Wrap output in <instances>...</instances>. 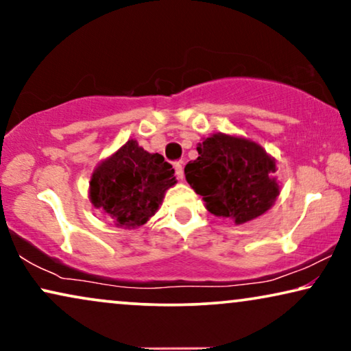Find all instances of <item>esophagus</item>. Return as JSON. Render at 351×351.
Instances as JSON below:
<instances>
[{
	"label": "esophagus",
	"mask_w": 351,
	"mask_h": 351,
	"mask_svg": "<svg viewBox=\"0 0 351 351\" xmlns=\"http://www.w3.org/2000/svg\"><path fill=\"white\" fill-rule=\"evenodd\" d=\"M174 169H176V176L179 177V179H184V166H182L180 161L174 162Z\"/></svg>",
	"instance_id": "1"
}]
</instances>
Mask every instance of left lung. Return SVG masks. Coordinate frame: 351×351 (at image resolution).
Wrapping results in <instances>:
<instances>
[{
	"mask_svg": "<svg viewBox=\"0 0 351 351\" xmlns=\"http://www.w3.org/2000/svg\"><path fill=\"white\" fill-rule=\"evenodd\" d=\"M196 150L199 156L185 166V177L210 214L244 223L271 208L280 195L271 177L276 166L261 145L214 134Z\"/></svg>",
	"mask_w": 351,
	"mask_h": 351,
	"instance_id": "obj_1",
	"label": "left lung"
}]
</instances>
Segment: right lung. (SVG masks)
<instances>
[{
	"label": "right lung",
	"instance_id": "obj_1",
	"mask_svg": "<svg viewBox=\"0 0 351 351\" xmlns=\"http://www.w3.org/2000/svg\"><path fill=\"white\" fill-rule=\"evenodd\" d=\"M174 184V169L162 155H152L136 141H128L94 171L89 196L118 227L134 228L156 213Z\"/></svg>",
	"mask_w": 351,
	"mask_h": 351
}]
</instances>
